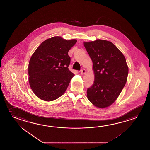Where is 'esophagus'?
I'll return each mask as SVG.
<instances>
[{"instance_id":"1","label":"esophagus","mask_w":150,"mask_h":150,"mask_svg":"<svg viewBox=\"0 0 150 150\" xmlns=\"http://www.w3.org/2000/svg\"><path fill=\"white\" fill-rule=\"evenodd\" d=\"M80 72H81V74H85L86 72V71L85 69H81V70H80Z\"/></svg>"}]
</instances>
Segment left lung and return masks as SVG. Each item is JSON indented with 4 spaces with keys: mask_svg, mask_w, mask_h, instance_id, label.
<instances>
[{
    "mask_svg": "<svg viewBox=\"0 0 150 150\" xmlns=\"http://www.w3.org/2000/svg\"><path fill=\"white\" fill-rule=\"evenodd\" d=\"M92 60L94 84L87 89V98L94 106L104 108L117 100L125 85L128 74L126 60L110 41L97 39L85 42Z\"/></svg>",
    "mask_w": 150,
    "mask_h": 150,
    "instance_id": "left-lung-1",
    "label": "left lung"
}]
</instances>
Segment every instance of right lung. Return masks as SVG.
Returning a JSON list of instances; mask_svg holds the SVG:
<instances>
[{"mask_svg": "<svg viewBox=\"0 0 150 150\" xmlns=\"http://www.w3.org/2000/svg\"><path fill=\"white\" fill-rule=\"evenodd\" d=\"M76 41L53 37L43 41L33 54L28 67L29 81L40 99L52 101L64 93L74 75L68 68V52Z\"/></svg>", "mask_w": 150, "mask_h": 150, "instance_id": "obj_1", "label": "right lung"}]
</instances>
